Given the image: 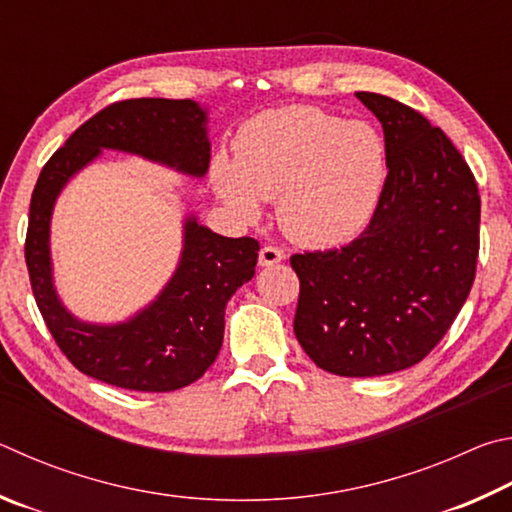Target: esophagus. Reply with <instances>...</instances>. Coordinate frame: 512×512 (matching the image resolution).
Here are the masks:
<instances>
[{"mask_svg": "<svg viewBox=\"0 0 512 512\" xmlns=\"http://www.w3.org/2000/svg\"><path fill=\"white\" fill-rule=\"evenodd\" d=\"M283 258H285L283 251L279 247H272V245H267L258 251V263H261L263 267H272L276 263H281Z\"/></svg>", "mask_w": 512, "mask_h": 512, "instance_id": "obj_1", "label": "esophagus"}]
</instances>
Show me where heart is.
Returning a JSON list of instances; mask_svg holds the SVG:
<instances>
[{"label":"heart","mask_w":512,"mask_h":512,"mask_svg":"<svg viewBox=\"0 0 512 512\" xmlns=\"http://www.w3.org/2000/svg\"><path fill=\"white\" fill-rule=\"evenodd\" d=\"M213 186L247 220L279 197L283 231L301 245L351 240L380 202L387 159L380 134L308 105L263 112L240 130L236 159H215Z\"/></svg>","instance_id":"obj_1"}]
</instances>
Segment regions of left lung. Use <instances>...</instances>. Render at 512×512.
<instances>
[{
	"mask_svg": "<svg viewBox=\"0 0 512 512\" xmlns=\"http://www.w3.org/2000/svg\"><path fill=\"white\" fill-rule=\"evenodd\" d=\"M384 130L387 179L353 242L290 258L301 281L294 335L319 369L389 375L441 342L474 283L481 197L461 152L423 114L357 92Z\"/></svg>",
	"mask_w": 512,
	"mask_h": 512,
	"instance_id": "obj_1",
	"label": "left lung"
}]
</instances>
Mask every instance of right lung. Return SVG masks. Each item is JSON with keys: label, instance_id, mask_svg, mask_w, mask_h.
Returning <instances> with one entry per match:
<instances>
[{"label": "right lung", "instance_id": "obj_1", "mask_svg": "<svg viewBox=\"0 0 512 512\" xmlns=\"http://www.w3.org/2000/svg\"><path fill=\"white\" fill-rule=\"evenodd\" d=\"M105 148L202 177L211 159L206 110L188 98L119 101L94 114L53 152L33 188L26 229L33 297L60 351L80 373L130 391L182 389L200 380L218 357L224 308L254 276L261 245L247 236L224 238L188 215L177 270L150 306L121 324L76 319L53 288L51 213L69 179Z\"/></svg>", "mask_w": 512, "mask_h": 512}]
</instances>
